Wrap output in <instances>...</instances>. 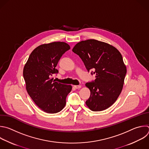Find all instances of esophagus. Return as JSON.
<instances>
[{
    "label": "esophagus",
    "mask_w": 149,
    "mask_h": 149,
    "mask_svg": "<svg viewBox=\"0 0 149 149\" xmlns=\"http://www.w3.org/2000/svg\"><path fill=\"white\" fill-rule=\"evenodd\" d=\"M74 87L75 89H79L81 88V85H74Z\"/></svg>",
    "instance_id": "esophagus-1"
}]
</instances>
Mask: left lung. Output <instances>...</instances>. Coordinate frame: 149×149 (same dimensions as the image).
<instances>
[{"label":"left lung","instance_id":"8db88e82","mask_svg":"<svg viewBox=\"0 0 149 149\" xmlns=\"http://www.w3.org/2000/svg\"><path fill=\"white\" fill-rule=\"evenodd\" d=\"M72 52L80 57L88 71L93 69L95 75L94 81L85 84L91 92L86 106L96 112L108 109L123 89L127 70L122 54L113 45L94 39L78 42Z\"/></svg>","mask_w":149,"mask_h":149}]
</instances>
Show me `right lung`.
Returning a JSON list of instances; mask_svg holds the SVG:
<instances>
[{
  "mask_svg": "<svg viewBox=\"0 0 149 149\" xmlns=\"http://www.w3.org/2000/svg\"><path fill=\"white\" fill-rule=\"evenodd\" d=\"M70 49L65 42L41 44L30 54L23 68L27 93L34 102L47 113H56L65 106L66 97L72 86L56 82L52 75L63 54Z\"/></svg>",
  "mask_w": 149,
  "mask_h": 149,
  "instance_id": "1",
  "label": "right lung"
}]
</instances>
